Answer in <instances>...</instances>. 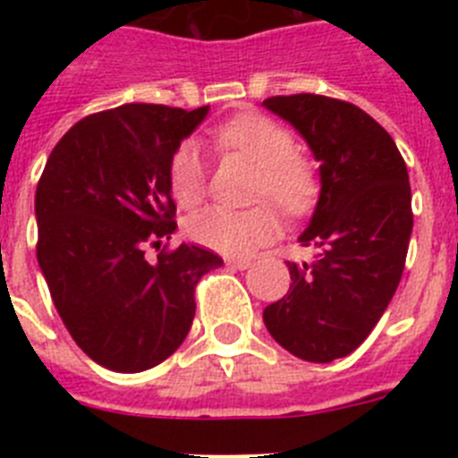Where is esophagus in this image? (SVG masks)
<instances>
[{
  "label": "esophagus",
  "mask_w": 458,
  "mask_h": 458,
  "mask_svg": "<svg viewBox=\"0 0 458 458\" xmlns=\"http://www.w3.org/2000/svg\"><path fill=\"white\" fill-rule=\"evenodd\" d=\"M225 264H226V266H232V268L245 270V268H250V264H252V261H250L248 257H226V259H225Z\"/></svg>",
  "instance_id": "34e87169"
}]
</instances>
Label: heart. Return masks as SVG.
<instances>
[{
  "mask_svg": "<svg viewBox=\"0 0 458 458\" xmlns=\"http://www.w3.org/2000/svg\"><path fill=\"white\" fill-rule=\"evenodd\" d=\"M216 140L225 151L257 165V199H275L293 216L310 208L317 197V176L307 160L295 156V140L284 125L261 114H241L217 128ZM169 185L181 206H194L204 197L206 165L194 141H183L174 153ZM279 229L273 204L252 208L216 204L188 220L190 238L222 254H250L277 238Z\"/></svg>",
  "mask_w": 458,
  "mask_h": 458,
  "instance_id": "obj_1",
  "label": "heart"
}]
</instances>
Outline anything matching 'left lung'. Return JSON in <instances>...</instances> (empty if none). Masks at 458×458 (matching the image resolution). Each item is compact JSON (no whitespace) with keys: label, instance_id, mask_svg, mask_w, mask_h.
<instances>
[{"label":"left lung","instance_id":"obj_1","mask_svg":"<svg viewBox=\"0 0 458 458\" xmlns=\"http://www.w3.org/2000/svg\"><path fill=\"white\" fill-rule=\"evenodd\" d=\"M318 160L317 208L298 241L311 261H286L289 293L264 310L268 333L307 362H333L369 337L390 305L412 232L408 169L394 140L344 100L295 93L264 100Z\"/></svg>","mask_w":458,"mask_h":458}]
</instances>
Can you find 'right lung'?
Wrapping results in <instances>:
<instances>
[{
	"label": "right lung",
	"mask_w": 458,
	"mask_h": 458,
	"mask_svg": "<svg viewBox=\"0 0 458 458\" xmlns=\"http://www.w3.org/2000/svg\"><path fill=\"white\" fill-rule=\"evenodd\" d=\"M167 105H121L78 121L47 157L36 188L40 273L64 326L100 367L137 374L188 337L194 286L217 254L172 238L169 165L208 116Z\"/></svg>",
	"instance_id": "obj_1"
}]
</instances>
